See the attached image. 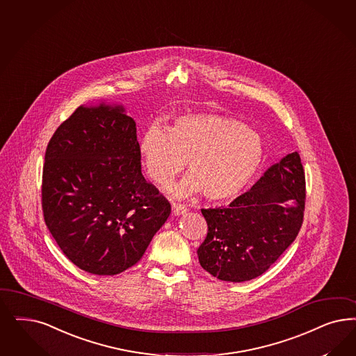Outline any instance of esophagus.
<instances>
[{
	"instance_id": "1",
	"label": "esophagus",
	"mask_w": 356,
	"mask_h": 356,
	"mask_svg": "<svg viewBox=\"0 0 356 356\" xmlns=\"http://www.w3.org/2000/svg\"><path fill=\"white\" fill-rule=\"evenodd\" d=\"M187 211V207L181 203H172V213L175 216H179V215H184V212Z\"/></svg>"
}]
</instances>
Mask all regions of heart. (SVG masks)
I'll list each match as a JSON object with an SVG mask.
<instances>
[{
	"label": "heart",
	"mask_w": 356,
	"mask_h": 356,
	"mask_svg": "<svg viewBox=\"0 0 356 356\" xmlns=\"http://www.w3.org/2000/svg\"><path fill=\"white\" fill-rule=\"evenodd\" d=\"M138 153L150 181L166 187L184 170L178 196L203 191L209 200H229L250 184L264 157V141L252 128L230 116L186 114L168 129L154 123L145 129Z\"/></svg>",
	"instance_id": "heart-1"
}]
</instances>
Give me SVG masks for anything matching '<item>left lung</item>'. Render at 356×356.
I'll return each mask as SVG.
<instances>
[{
  "label": "left lung",
  "instance_id": "8db88e82",
  "mask_svg": "<svg viewBox=\"0 0 356 356\" xmlns=\"http://www.w3.org/2000/svg\"><path fill=\"white\" fill-rule=\"evenodd\" d=\"M305 196V172L295 152L227 208L202 209L208 232L197 249L199 264L225 282L262 275L298 237Z\"/></svg>",
  "mask_w": 356,
  "mask_h": 356
}]
</instances>
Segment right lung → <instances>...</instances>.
I'll use <instances>...</instances> for the list:
<instances>
[{
  "label": "right lung",
  "instance_id": "add662e5",
  "mask_svg": "<svg viewBox=\"0 0 356 356\" xmlns=\"http://www.w3.org/2000/svg\"><path fill=\"white\" fill-rule=\"evenodd\" d=\"M42 208L70 262L116 275L141 259L172 212L141 174L136 123L122 106L82 107L47 145Z\"/></svg>",
  "mask_w": 356,
  "mask_h": 356
}]
</instances>
